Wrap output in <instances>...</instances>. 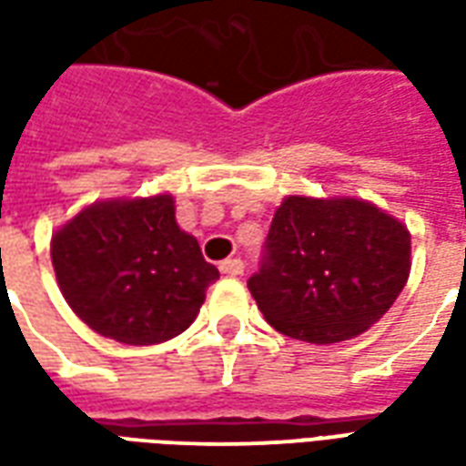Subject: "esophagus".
I'll use <instances>...</instances> for the list:
<instances>
[{
	"label": "esophagus",
	"mask_w": 466,
	"mask_h": 466,
	"mask_svg": "<svg viewBox=\"0 0 466 466\" xmlns=\"http://www.w3.org/2000/svg\"><path fill=\"white\" fill-rule=\"evenodd\" d=\"M219 269H222V274H227V277H239V274L244 272V262L242 259H224L222 264H219Z\"/></svg>",
	"instance_id": "obj_1"
}]
</instances>
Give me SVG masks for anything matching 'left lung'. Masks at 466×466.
Returning <instances> with one entry per match:
<instances>
[{
  "label": "left lung",
  "mask_w": 466,
  "mask_h": 466,
  "mask_svg": "<svg viewBox=\"0 0 466 466\" xmlns=\"http://www.w3.org/2000/svg\"><path fill=\"white\" fill-rule=\"evenodd\" d=\"M407 227L364 199L287 197L249 292L277 332L334 344L380 322L410 279Z\"/></svg>",
  "instance_id": "1"
}]
</instances>
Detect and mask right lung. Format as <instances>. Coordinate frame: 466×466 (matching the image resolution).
Segmentation results:
<instances>
[{
	"mask_svg": "<svg viewBox=\"0 0 466 466\" xmlns=\"http://www.w3.org/2000/svg\"><path fill=\"white\" fill-rule=\"evenodd\" d=\"M52 264L82 322L137 347L182 334L219 279L197 239L179 229L169 194L86 207L55 232Z\"/></svg>",
	"mask_w": 466,
	"mask_h": 466,
	"instance_id": "right-lung-1",
	"label": "right lung"
}]
</instances>
